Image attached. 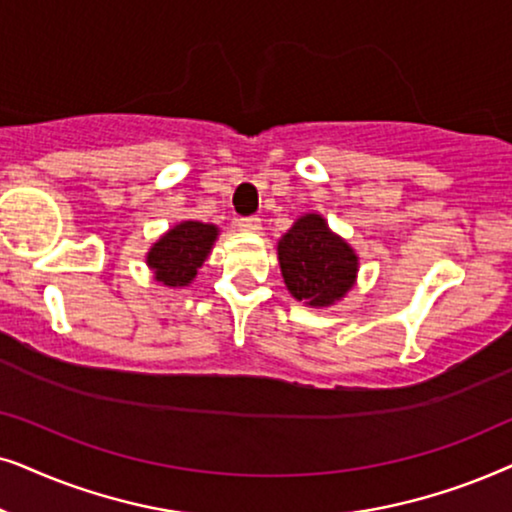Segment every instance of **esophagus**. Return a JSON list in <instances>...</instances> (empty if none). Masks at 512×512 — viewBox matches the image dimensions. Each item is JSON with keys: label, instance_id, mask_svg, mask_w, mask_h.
<instances>
[{"label": "esophagus", "instance_id": "esophagus-1", "mask_svg": "<svg viewBox=\"0 0 512 512\" xmlns=\"http://www.w3.org/2000/svg\"><path fill=\"white\" fill-rule=\"evenodd\" d=\"M236 227L241 231H260L262 229V220L257 215H248V217H238Z\"/></svg>", "mask_w": 512, "mask_h": 512}]
</instances>
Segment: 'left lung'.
I'll return each mask as SVG.
<instances>
[{"instance_id":"8db88e82","label":"left lung","mask_w":512,"mask_h":512,"mask_svg":"<svg viewBox=\"0 0 512 512\" xmlns=\"http://www.w3.org/2000/svg\"><path fill=\"white\" fill-rule=\"evenodd\" d=\"M278 262L292 297L309 306L335 304L351 288L358 271V257L318 215L299 217L281 238Z\"/></svg>"}]
</instances>
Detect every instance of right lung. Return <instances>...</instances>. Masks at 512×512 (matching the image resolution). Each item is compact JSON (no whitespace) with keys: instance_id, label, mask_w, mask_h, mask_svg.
I'll list each match as a JSON object with an SVG mask.
<instances>
[{"instance_id":"1","label":"right lung","mask_w":512,"mask_h":512,"mask_svg":"<svg viewBox=\"0 0 512 512\" xmlns=\"http://www.w3.org/2000/svg\"><path fill=\"white\" fill-rule=\"evenodd\" d=\"M217 238L213 224L180 222L149 250L147 264L154 269L156 281L170 288L192 283L196 271L206 262L210 248Z\"/></svg>"}]
</instances>
